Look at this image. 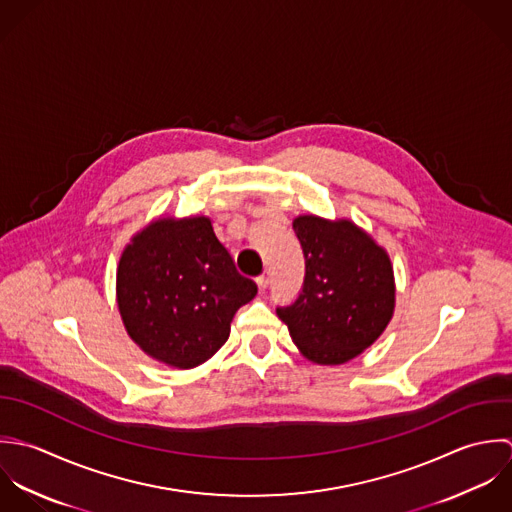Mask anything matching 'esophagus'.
Wrapping results in <instances>:
<instances>
[{
  "label": "esophagus",
  "mask_w": 512,
  "mask_h": 512,
  "mask_svg": "<svg viewBox=\"0 0 512 512\" xmlns=\"http://www.w3.org/2000/svg\"><path fill=\"white\" fill-rule=\"evenodd\" d=\"M269 283H271L269 273H263L261 277H257V285H259V289H261V291H265V289L269 287Z\"/></svg>",
  "instance_id": "obj_1"
}]
</instances>
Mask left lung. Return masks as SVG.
<instances>
[{"instance_id": "1", "label": "left lung", "mask_w": 512, "mask_h": 512, "mask_svg": "<svg viewBox=\"0 0 512 512\" xmlns=\"http://www.w3.org/2000/svg\"><path fill=\"white\" fill-rule=\"evenodd\" d=\"M293 229L305 255V285L277 314L307 360L346 364L372 346L394 316V265L388 251L346 217L299 215Z\"/></svg>"}]
</instances>
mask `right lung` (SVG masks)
Listing matches in <instances>:
<instances>
[{"instance_id": "right-lung-1", "label": "right lung", "mask_w": 512, "mask_h": 512, "mask_svg": "<svg viewBox=\"0 0 512 512\" xmlns=\"http://www.w3.org/2000/svg\"><path fill=\"white\" fill-rule=\"evenodd\" d=\"M257 295L205 215H162L136 231L116 267L126 334L178 370L207 362L229 338L235 312Z\"/></svg>"}]
</instances>
